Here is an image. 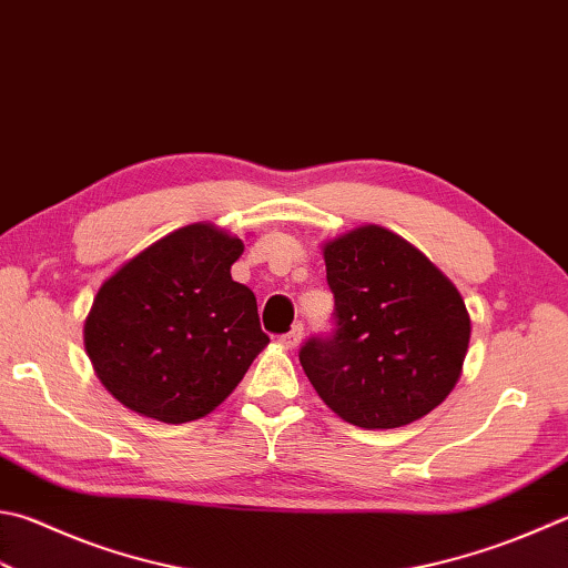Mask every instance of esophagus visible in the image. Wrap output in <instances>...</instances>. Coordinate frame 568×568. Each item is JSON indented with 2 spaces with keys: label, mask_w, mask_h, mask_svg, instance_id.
Masks as SVG:
<instances>
[{
  "label": "esophagus",
  "mask_w": 568,
  "mask_h": 568,
  "mask_svg": "<svg viewBox=\"0 0 568 568\" xmlns=\"http://www.w3.org/2000/svg\"><path fill=\"white\" fill-rule=\"evenodd\" d=\"M302 338H304V326H302V324H294L292 331H288V334L280 336V344H282L284 348H296L298 344H302Z\"/></svg>",
  "instance_id": "34e87169"
}]
</instances>
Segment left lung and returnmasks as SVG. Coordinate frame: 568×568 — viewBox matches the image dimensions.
Segmentation results:
<instances>
[{
    "label": "left lung",
    "instance_id": "obj_1",
    "mask_svg": "<svg viewBox=\"0 0 568 568\" xmlns=\"http://www.w3.org/2000/svg\"><path fill=\"white\" fill-rule=\"evenodd\" d=\"M336 331L298 351L331 410L366 430H393L435 410L459 381L469 314L457 286L378 224L324 242Z\"/></svg>",
    "mask_w": 568,
    "mask_h": 568
}]
</instances>
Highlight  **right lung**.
Instances as JSON below:
<instances>
[{
    "label": "right lung",
    "mask_w": 568,
    "mask_h": 568,
    "mask_svg": "<svg viewBox=\"0 0 568 568\" xmlns=\"http://www.w3.org/2000/svg\"><path fill=\"white\" fill-rule=\"evenodd\" d=\"M240 237L210 222L165 234L105 280L83 324L103 388L153 420H200L270 344L252 288L232 280Z\"/></svg>",
    "instance_id": "obj_1"
}]
</instances>
